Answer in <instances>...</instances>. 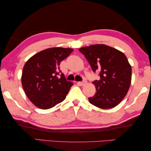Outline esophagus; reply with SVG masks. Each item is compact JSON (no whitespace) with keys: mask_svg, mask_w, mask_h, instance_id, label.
<instances>
[{"mask_svg":"<svg viewBox=\"0 0 151 151\" xmlns=\"http://www.w3.org/2000/svg\"><path fill=\"white\" fill-rule=\"evenodd\" d=\"M86 83H87V81H86V80H83L82 81H79L78 84H80L81 86H84L85 84H86Z\"/></svg>","mask_w":151,"mask_h":151,"instance_id":"obj_1","label":"esophagus"}]
</instances>
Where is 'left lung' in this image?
<instances>
[{"mask_svg": "<svg viewBox=\"0 0 151 151\" xmlns=\"http://www.w3.org/2000/svg\"><path fill=\"white\" fill-rule=\"evenodd\" d=\"M79 51L85 56L93 72L100 80H95L96 92L88 98L90 104L102 109H109L121 102L129 90L132 68L127 57L121 51L103 44H97Z\"/></svg>", "mask_w": 151, "mask_h": 151, "instance_id": "left-lung-1", "label": "left lung"}]
</instances>
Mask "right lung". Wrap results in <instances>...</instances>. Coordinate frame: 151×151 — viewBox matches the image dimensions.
<instances>
[{"label":"right lung","instance_id":"1","mask_svg":"<svg viewBox=\"0 0 151 151\" xmlns=\"http://www.w3.org/2000/svg\"><path fill=\"white\" fill-rule=\"evenodd\" d=\"M72 51L70 48H49L32 56L24 64L22 86L37 108L49 109L65 100L73 83L66 80L59 65Z\"/></svg>","mask_w":151,"mask_h":151}]
</instances>
